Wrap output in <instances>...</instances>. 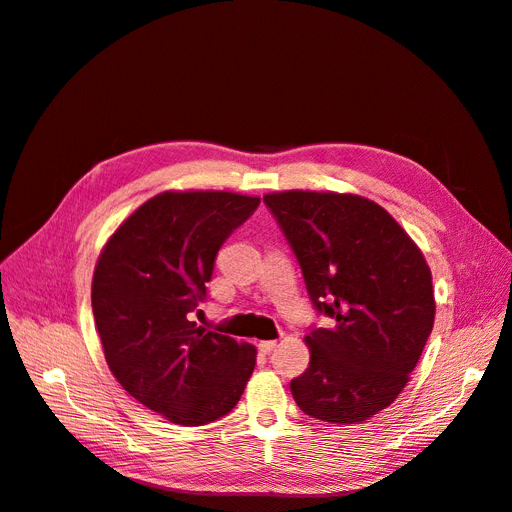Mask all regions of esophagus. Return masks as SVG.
Listing matches in <instances>:
<instances>
[{
    "instance_id": "esophagus-1",
    "label": "esophagus",
    "mask_w": 512,
    "mask_h": 512,
    "mask_svg": "<svg viewBox=\"0 0 512 512\" xmlns=\"http://www.w3.org/2000/svg\"><path fill=\"white\" fill-rule=\"evenodd\" d=\"M258 349L262 355H269L277 349V340H262V342H258Z\"/></svg>"
}]
</instances>
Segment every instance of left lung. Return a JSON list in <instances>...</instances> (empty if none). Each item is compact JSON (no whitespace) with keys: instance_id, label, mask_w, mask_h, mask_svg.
<instances>
[{"instance_id":"8db88e82","label":"left lung","mask_w":512,"mask_h":512,"mask_svg":"<svg viewBox=\"0 0 512 512\" xmlns=\"http://www.w3.org/2000/svg\"><path fill=\"white\" fill-rule=\"evenodd\" d=\"M298 258L306 292L332 327H311V361L290 382L300 410L355 424L391 405L433 332L431 269L397 220L349 193L264 195Z\"/></svg>"}]
</instances>
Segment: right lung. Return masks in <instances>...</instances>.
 I'll return each instance as SVG.
<instances>
[{"mask_svg": "<svg viewBox=\"0 0 512 512\" xmlns=\"http://www.w3.org/2000/svg\"><path fill=\"white\" fill-rule=\"evenodd\" d=\"M260 197L166 191L111 235L92 279V311L109 370L126 391L174 424L201 426L243 395L256 349L197 327L222 243Z\"/></svg>", "mask_w": 512, "mask_h": 512, "instance_id": "obj_1", "label": "right lung"}]
</instances>
